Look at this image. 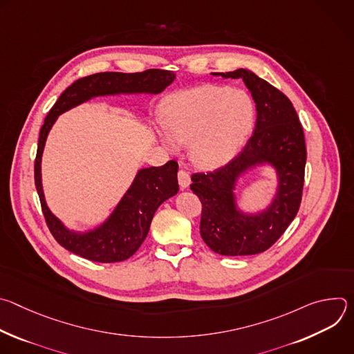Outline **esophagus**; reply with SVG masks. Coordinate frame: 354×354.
I'll return each instance as SVG.
<instances>
[{
  "label": "esophagus",
  "mask_w": 354,
  "mask_h": 354,
  "mask_svg": "<svg viewBox=\"0 0 354 354\" xmlns=\"http://www.w3.org/2000/svg\"><path fill=\"white\" fill-rule=\"evenodd\" d=\"M178 180H179V186H180L182 189H186V187H189V185H190V175H189L185 169H180V171L178 172Z\"/></svg>",
  "instance_id": "1"
}]
</instances>
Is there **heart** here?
Instances as JSON below:
<instances>
[{
  "label": "heart",
  "instance_id": "1",
  "mask_svg": "<svg viewBox=\"0 0 354 354\" xmlns=\"http://www.w3.org/2000/svg\"><path fill=\"white\" fill-rule=\"evenodd\" d=\"M164 142L175 149L190 142V156L201 168L230 162L245 145L255 124L254 99L245 91L201 85L168 96L161 108Z\"/></svg>",
  "mask_w": 354,
  "mask_h": 354
}]
</instances>
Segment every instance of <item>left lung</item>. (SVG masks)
<instances>
[{
    "mask_svg": "<svg viewBox=\"0 0 354 354\" xmlns=\"http://www.w3.org/2000/svg\"><path fill=\"white\" fill-rule=\"evenodd\" d=\"M242 80L257 104V126L245 148L224 167L192 175L190 189L201 201L200 235L216 254L257 255L269 249L287 230L299 209L307 149L304 130L290 99L249 70L217 73ZM272 165L278 190L268 209L248 215L236 207L237 179L258 165Z\"/></svg>",
    "mask_w": 354,
    "mask_h": 354,
    "instance_id": "1",
    "label": "left lung"
}]
</instances>
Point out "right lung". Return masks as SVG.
<instances>
[{"label": "right lung", "mask_w": 354, "mask_h": 354, "mask_svg": "<svg viewBox=\"0 0 354 354\" xmlns=\"http://www.w3.org/2000/svg\"><path fill=\"white\" fill-rule=\"evenodd\" d=\"M175 80L174 71L145 70L142 73H97L73 82L50 109L40 129L35 160V185L46 224L55 239L67 250L92 262L113 263L129 259L144 242L157 209L175 196L178 162L140 169L109 218L99 227L77 232L68 230L47 207L41 186V154L47 134L57 116L95 96L119 93H160Z\"/></svg>", "instance_id": "right-lung-1"}]
</instances>
